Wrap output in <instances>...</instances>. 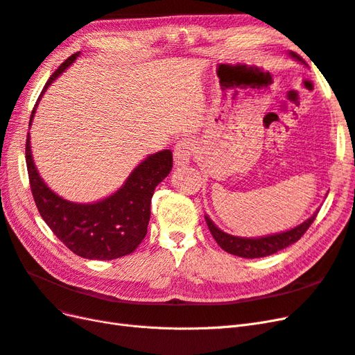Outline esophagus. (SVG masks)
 <instances>
[{
    "label": "esophagus",
    "mask_w": 355,
    "mask_h": 355,
    "mask_svg": "<svg viewBox=\"0 0 355 355\" xmlns=\"http://www.w3.org/2000/svg\"><path fill=\"white\" fill-rule=\"evenodd\" d=\"M194 142L191 141L189 137L180 139V141L176 144L175 151H173V158H175V164L176 166H187L189 164V161L194 155Z\"/></svg>",
    "instance_id": "1"
}]
</instances>
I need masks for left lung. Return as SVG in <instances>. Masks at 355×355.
I'll use <instances>...</instances> for the list:
<instances>
[{
    "mask_svg": "<svg viewBox=\"0 0 355 355\" xmlns=\"http://www.w3.org/2000/svg\"><path fill=\"white\" fill-rule=\"evenodd\" d=\"M288 56L305 65V60L297 56L295 51H288ZM317 213L318 209L314 211L313 216L308 218L305 222L297 225V227L292 230L263 235V237H237V235H231L218 228L216 223H214L207 214H204V218H206V223L213 235V239L216 240V243L225 252L240 257H245V259H254V257H265L274 254L296 243L306 232V230L311 227V223L314 222Z\"/></svg>",
    "mask_w": 355,
    "mask_h": 355,
    "instance_id": "obj_1",
    "label": "left lung"
}]
</instances>
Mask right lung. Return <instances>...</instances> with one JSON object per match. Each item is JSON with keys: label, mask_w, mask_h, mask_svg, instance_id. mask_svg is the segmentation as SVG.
Here are the masks:
<instances>
[{"label": "right lung", "mask_w": 355, "mask_h": 355, "mask_svg": "<svg viewBox=\"0 0 355 355\" xmlns=\"http://www.w3.org/2000/svg\"><path fill=\"white\" fill-rule=\"evenodd\" d=\"M78 56L80 51L51 75L31 114L29 128L42 94ZM25 153L32 196L41 218L71 252L93 261H111L130 254L142 243L151 218L154 189L173 167V154L164 149L141 161L111 196L94 202H73L58 196L41 178L32 157L29 133Z\"/></svg>", "instance_id": "add662e5"}]
</instances>
